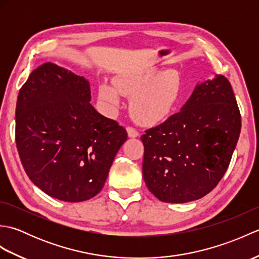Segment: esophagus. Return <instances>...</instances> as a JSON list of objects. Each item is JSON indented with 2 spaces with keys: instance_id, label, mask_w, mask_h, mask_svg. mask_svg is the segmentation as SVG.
<instances>
[{
  "instance_id": "34e87169",
  "label": "esophagus",
  "mask_w": 259,
  "mask_h": 259,
  "mask_svg": "<svg viewBox=\"0 0 259 259\" xmlns=\"http://www.w3.org/2000/svg\"><path fill=\"white\" fill-rule=\"evenodd\" d=\"M126 134H128L129 138H137V137L139 136L138 131L133 128V126H128V128H126Z\"/></svg>"
}]
</instances>
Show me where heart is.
<instances>
[{
	"label": "heart",
	"instance_id": "obj_1",
	"mask_svg": "<svg viewBox=\"0 0 259 259\" xmlns=\"http://www.w3.org/2000/svg\"><path fill=\"white\" fill-rule=\"evenodd\" d=\"M183 80L178 71L146 68L121 74L114 84L102 82L99 99L110 111L121 104V97H130L131 112L141 124L155 125L167 120L183 97Z\"/></svg>",
	"mask_w": 259,
	"mask_h": 259
}]
</instances>
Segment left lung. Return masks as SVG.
Here are the masks:
<instances>
[{
  "label": "left lung",
  "instance_id": "8db88e82",
  "mask_svg": "<svg viewBox=\"0 0 259 259\" xmlns=\"http://www.w3.org/2000/svg\"><path fill=\"white\" fill-rule=\"evenodd\" d=\"M240 128L229 81L216 74L197 83L179 112L141 136L148 189L159 200L171 203L206 196L226 172Z\"/></svg>",
  "mask_w": 259,
  "mask_h": 259
}]
</instances>
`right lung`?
Segmentation results:
<instances>
[{
  "instance_id": "add662e5",
  "label": "right lung",
  "mask_w": 259,
  "mask_h": 259,
  "mask_svg": "<svg viewBox=\"0 0 259 259\" xmlns=\"http://www.w3.org/2000/svg\"><path fill=\"white\" fill-rule=\"evenodd\" d=\"M90 101L89 81L52 62L33 71L19 92L21 162L32 183L56 199L80 202L99 194L128 138Z\"/></svg>"
}]
</instances>
